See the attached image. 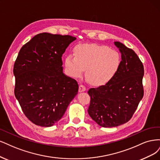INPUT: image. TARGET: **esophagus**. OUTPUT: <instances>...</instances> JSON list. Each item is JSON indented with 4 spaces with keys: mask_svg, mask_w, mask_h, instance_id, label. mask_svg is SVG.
Instances as JSON below:
<instances>
[{
    "mask_svg": "<svg viewBox=\"0 0 160 160\" xmlns=\"http://www.w3.org/2000/svg\"><path fill=\"white\" fill-rule=\"evenodd\" d=\"M86 90V88L83 85V84H80L79 86V92H84Z\"/></svg>",
    "mask_w": 160,
    "mask_h": 160,
    "instance_id": "obj_1",
    "label": "esophagus"
}]
</instances>
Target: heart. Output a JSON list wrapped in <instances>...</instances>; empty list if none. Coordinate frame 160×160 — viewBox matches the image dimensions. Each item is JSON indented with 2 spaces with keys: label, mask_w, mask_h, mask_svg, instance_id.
<instances>
[{
  "label": "heart",
  "mask_w": 160,
  "mask_h": 160,
  "mask_svg": "<svg viewBox=\"0 0 160 160\" xmlns=\"http://www.w3.org/2000/svg\"><path fill=\"white\" fill-rule=\"evenodd\" d=\"M74 56L69 54L64 60L68 73L80 77L86 69V76L90 83L102 85L115 76L121 64V56L116 50L104 45L82 44L74 49Z\"/></svg>",
  "instance_id": "1"
}]
</instances>
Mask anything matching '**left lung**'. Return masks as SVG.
Here are the masks:
<instances>
[{"label": "left lung", "instance_id": "obj_1", "mask_svg": "<svg viewBox=\"0 0 160 160\" xmlns=\"http://www.w3.org/2000/svg\"><path fill=\"white\" fill-rule=\"evenodd\" d=\"M122 54L120 68L105 85L88 91L90 103L88 112L98 124L116 127L130 120L143 96V66L132 49L115 42Z\"/></svg>", "mask_w": 160, "mask_h": 160}]
</instances>
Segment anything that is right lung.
<instances>
[{
	"mask_svg": "<svg viewBox=\"0 0 160 160\" xmlns=\"http://www.w3.org/2000/svg\"><path fill=\"white\" fill-rule=\"evenodd\" d=\"M76 37L40 33L20 50L14 62V95L25 116L34 124L58 122L78 94L76 80L64 75L62 56Z\"/></svg>",
	"mask_w": 160,
	"mask_h": 160,
	"instance_id": "1",
	"label": "right lung"
}]
</instances>
